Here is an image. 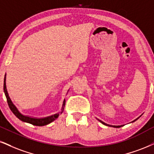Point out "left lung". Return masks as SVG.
I'll return each mask as SVG.
<instances>
[{
  "label": "left lung",
  "mask_w": 154,
  "mask_h": 154,
  "mask_svg": "<svg viewBox=\"0 0 154 154\" xmlns=\"http://www.w3.org/2000/svg\"><path fill=\"white\" fill-rule=\"evenodd\" d=\"M137 119H136V120H134V121H132V122H134V121H136V120H137ZM98 121H100V123H103V125H105V126H107L114 127V128H120V127H121V126H122V125H121V126H112V125H109V124H107V123H104V122H103V121H100V120H99V119H98Z\"/></svg>",
  "instance_id": "1"
}]
</instances>
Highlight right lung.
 <instances>
[{"mask_svg": "<svg viewBox=\"0 0 154 154\" xmlns=\"http://www.w3.org/2000/svg\"><path fill=\"white\" fill-rule=\"evenodd\" d=\"M5 80H6V74L5 75L4 77V83H3V90H4V93L5 95V97L7 98V102L8 104L9 108L11 110V111L13 112V114H14L18 118V119H20V121H23V122H26L28 123H31L32 125H34V126H45V125H48L49 123L53 122V121L56 120V119L59 116L60 114H61L64 110V107H65L66 104V100H63V105L61 107V110L59 113H56V114L51 116H48L45 118H41V119H38V118H32L30 116H24L22 114L20 111H18V109L16 108V106L13 103L12 100H11V98L9 97L8 93L7 88H6V83H5Z\"/></svg>", "mask_w": 154, "mask_h": 154, "instance_id": "obj_1", "label": "right lung"}]
</instances>
